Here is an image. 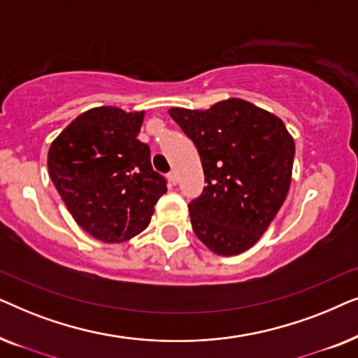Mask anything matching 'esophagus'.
I'll list each match as a JSON object with an SVG mask.
<instances>
[{
	"instance_id": "obj_1",
	"label": "esophagus",
	"mask_w": 358,
	"mask_h": 358,
	"mask_svg": "<svg viewBox=\"0 0 358 358\" xmlns=\"http://www.w3.org/2000/svg\"><path fill=\"white\" fill-rule=\"evenodd\" d=\"M168 179H169V182L173 184V185H176L178 184V171H171V173L168 174Z\"/></svg>"
}]
</instances>
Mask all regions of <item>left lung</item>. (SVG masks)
I'll return each instance as SVG.
<instances>
[{"label":"left lung","instance_id":"1","mask_svg":"<svg viewBox=\"0 0 358 358\" xmlns=\"http://www.w3.org/2000/svg\"><path fill=\"white\" fill-rule=\"evenodd\" d=\"M168 112L197 146L207 182L189 203L194 233L218 256L248 251L271 227L290 189V131L272 112L238 97L207 110Z\"/></svg>","mask_w":358,"mask_h":358}]
</instances>
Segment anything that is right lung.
I'll list each match as a JSON object with an SVG mask.
<instances>
[{
    "label": "right lung",
    "instance_id": "add662e5",
    "mask_svg": "<svg viewBox=\"0 0 358 358\" xmlns=\"http://www.w3.org/2000/svg\"><path fill=\"white\" fill-rule=\"evenodd\" d=\"M145 110L101 106L78 115L48 150V174L75 222L102 243L146 229L166 180L136 138Z\"/></svg>",
    "mask_w": 358,
    "mask_h": 358
}]
</instances>
